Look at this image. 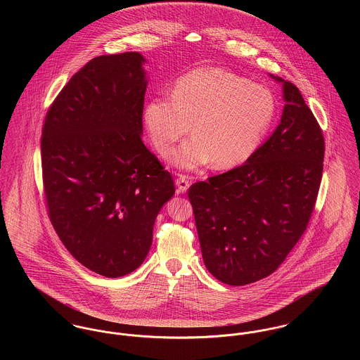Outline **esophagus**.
<instances>
[{"mask_svg":"<svg viewBox=\"0 0 360 360\" xmlns=\"http://www.w3.org/2000/svg\"><path fill=\"white\" fill-rule=\"evenodd\" d=\"M176 187H177V193L180 194H184L187 193L188 187H190V181H188V177L184 176V174H180L176 180Z\"/></svg>","mask_w":360,"mask_h":360,"instance_id":"esophagus-1","label":"esophagus"}]
</instances>
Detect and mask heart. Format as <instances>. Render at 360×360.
Here are the masks:
<instances>
[{"label": "heart", "instance_id": "heart-1", "mask_svg": "<svg viewBox=\"0 0 360 360\" xmlns=\"http://www.w3.org/2000/svg\"><path fill=\"white\" fill-rule=\"evenodd\" d=\"M276 116L270 90L220 68H201L180 77L170 98L146 105L144 126L155 148L166 151L190 130L194 134L165 155L179 169L195 170L212 160L231 169L259 148Z\"/></svg>", "mask_w": 360, "mask_h": 360}]
</instances>
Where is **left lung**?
<instances>
[{
    "instance_id": "1",
    "label": "left lung",
    "mask_w": 360,
    "mask_h": 360,
    "mask_svg": "<svg viewBox=\"0 0 360 360\" xmlns=\"http://www.w3.org/2000/svg\"><path fill=\"white\" fill-rule=\"evenodd\" d=\"M283 86L280 124L244 165L188 188L209 273L229 285L267 277L307 230L317 198L324 139L298 87Z\"/></svg>"
}]
</instances>
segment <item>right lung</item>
Listing matches in <instances>:
<instances>
[{
    "label": "right lung",
    "mask_w": 360,
    "mask_h": 360,
    "mask_svg": "<svg viewBox=\"0 0 360 360\" xmlns=\"http://www.w3.org/2000/svg\"><path fill=\"white\" fill-rule=\"evenodd\" d=\"M144 63L140 52L91 59L58 94L43 127L52 226L72 257L110 278L144 262L155 219L174 194L170 173L141 140Z\"/></svg>",
    "instance_id": "obj_1"
}]
</instances>
